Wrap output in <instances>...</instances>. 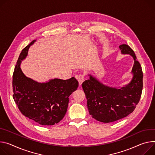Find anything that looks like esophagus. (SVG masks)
<instances>
[{
    "label": "esophagus",
    "mask_w": 155,
    "mask_h": 155,
    "mask_svg": "<svg viewBox=\"0 0 155 155\" xmlns=\"http://www.w3.org/2000/svg\"><path fill=\"white\" fill-rule=\"evenodd\" d=\"M77 79L78 80V83H79V85H81V83L83 82L84 80H85V77H84V76L83 75H79L77 77Z\"/></svg>",
    "instance_id": "34e87169"
}]
</instances>
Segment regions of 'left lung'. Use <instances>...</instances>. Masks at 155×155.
<instances>
[{"mask_svg":"<svg viewBox=\"0 0 155 155\" xmlns=\"http://www.w3.org/2000/svg\"><path fill=\"white\" fill-rule=\"evenodd\" d=\"M119 48L122 54H129L134 60L131 72L133 77L129 83L122 87H110L91 74H88L90 78L82 83L89 113L93 118L101 122H114L127 116L134 110L142 95V67L129 46L122 45Z\"/></svg>","mask_w":155,"mask_h":155,"instance_id":"obj_1","label":"left lung"}]
</instances>
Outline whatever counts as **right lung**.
<instances>
[{"label":"right lung","instance_id":"1","mask_svg":"<svg viewBox=\"0 0 155 155\" xmlns=\"http://www.w3.org/2000/svg\"><path fill=\"white\" fill-rule=\"evenodd\" d=\"M33 40L21 52L13 74V97L21 114L42 125H52L65 116L69 96L78 87L75 77L54 78L39 83L27 77L20 64L28 55Z\"/></svg>","mask_w":155,"mask_h":155}]
</instances>
